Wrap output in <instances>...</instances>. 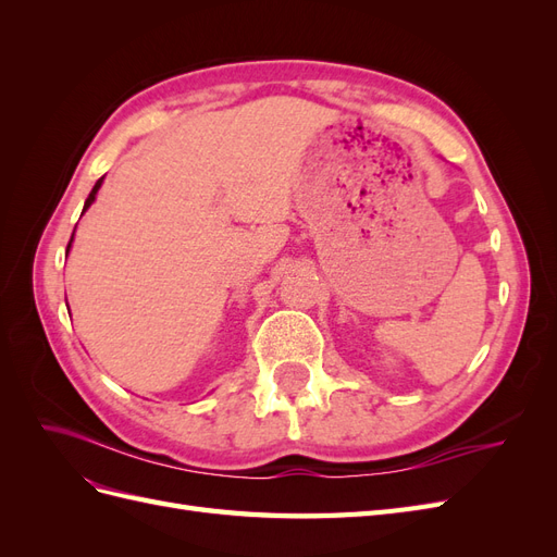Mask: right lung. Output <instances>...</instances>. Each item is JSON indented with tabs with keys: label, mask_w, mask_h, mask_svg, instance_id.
<instances>
[{
	"label": "right lung",
	"mask_w": 557,
	"mask_h": 557,
	"mask_svg": "<svg viewBox=\"0 0 557 557\" xmlns=\"http://www.w3.org/2000/svg\"><path fill=\"white\" fill-rule=\"evenodd\" d=\"M102 181H104V176L95 183V188H92V193L88 195V199H86V207H83V211H86V209L92 205V201H95V195H97V190H99V185H102ZM72 239H74V234H72ZM72 239H70V244H66V252H70V248H72Z\"/></svg>",
	"instance_id": "1"
}]
</instances>
